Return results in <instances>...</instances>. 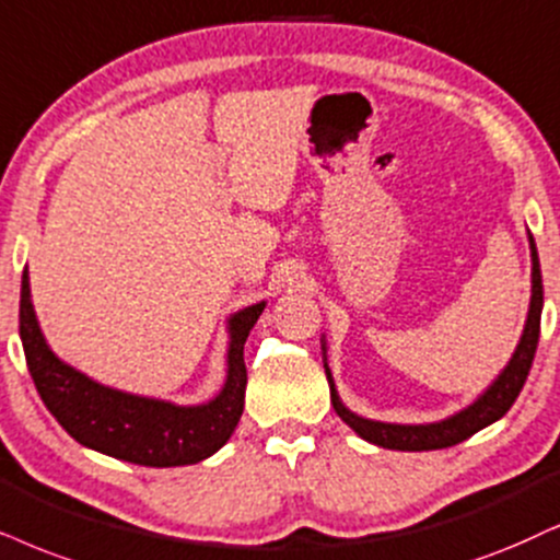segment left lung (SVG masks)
Returning <instances> with one entry per match:
<instances>
[{
  "label": "left lung",
  "mask_w": 560,
  "mask_h": 560,
  "mask_svg": "<svg viewBox=\"0 0 560 560\" xmlns=\"http://www.w3.org/2000/svg\"><path fill=\"white\" fill-rule=\"evenodd\" d=\"M529 240V258H533V294H529V310L525 330H522L520 343L509 359L504 370L497 374V380L478 395L470 406H465L457 413L447 416V419L434 421V423H385V421H372L364 416L353 413L351 408L343 406L341 395L336 390V382H332L330 366H328V346H325L323 336V366L325 377L330 385V402L336 408V413L341 416L343 423L357 431L364 442L377 444L385 450H400V452H429V450H444L452 444L465 442V439L476 434V431L491 427L493 421H499L509 408L514 406L516 395L522 393L529 366H533L537 338H540V315H542V276H540V260H537V247L533 235L527 232Z\"/></svg>",
  "instance_id": "8db88e82"
}]
</instances>
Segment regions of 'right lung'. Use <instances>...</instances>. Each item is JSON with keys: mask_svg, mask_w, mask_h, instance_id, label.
I'll return each mask as SVG.
<instances>
[{"mask_svg": "<svg viewBox=\"0 0 560 560\" xmlns=\"http://www.w3.org/2000/svg\"><path fill=\"white\" fill-rule=\"evenodd\" d=\"M264 307L266 302H256L228 317L224 385L214 398L198 406L116 390L61 362L38 325L27 268L20 289V341L40 400L82 447L147 468H175L211 457L235 431L247 385L243 349Z\"/></svg>", "mask_w": 560, "mask_h": 560, "instance_id": "right-lung-1", "label": "right lung"}]
</instances>
